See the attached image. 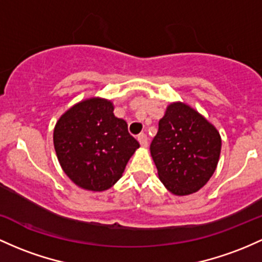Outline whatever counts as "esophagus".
<instances>
[{"instance_id": "esophagus-1", "label": "esophagus", "mask_w": 262, "mask_h": 262, "mask_svg": "<svg viewBox=\"0 0 262 262\" xmlns=\"http://www.w3.org/2000/svg\"><path fill=\"white\" fill-rule=\"evenodd\" d=\"M138 142L140 143V145H142L143 148H146V146H148V138H146L144 133H142L138 136Z\"/></svg>"}]
</instances>
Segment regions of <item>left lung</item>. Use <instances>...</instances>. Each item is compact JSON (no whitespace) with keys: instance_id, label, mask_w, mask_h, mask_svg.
<instances>
[{"instance_id":"1","label":"left lung","mask_w":262,"mask_h":262,"mask_svg":"<svg viewBox=\"0 0 262 262\" xmlns=\"http://www.w3.org/2000/svg\"><path fill=\"white\" fill-rule=\"evenodd\" d=\"M220 151L217 129L183 102H173L166 107L150 144L160 182L178 196L196 192L210 180Z\"/></svg>"}]
</instances>
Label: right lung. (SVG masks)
Returning <instances> with one entry per match:
<instances>
[{"mask_svg":"<svg viewBox=\"0 0 262 262\" xmlns=\"http://www.w3.org/2000/svg\"><path fill=\"white\" fill-rule=\"evenodd\" d=\"M112 100L91 97L76 103L54 125L53 144L64 174L88 191L108 190L122 178L139 148Z\"/></svg>","mask_w":262,"mask_h":262,"instance_id":"obj_1","label":"right lung"}]
</instances>
